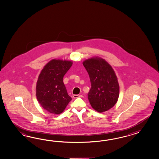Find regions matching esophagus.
<instances>
[{"instance_id": "obj_1", "label": "esophagus", "mask_w": 159, "mask_h": 159, "mask_svg": "<svg viewBox=\"0 0 159 159\" xmlns=\"http://www.w3.org/2000/svg\"><path fill=\"white\" fill-rule=\"evenodd\" d=\"M73 98H77L78 97H82V95H73Z\"/></svg>"}]
</instances>
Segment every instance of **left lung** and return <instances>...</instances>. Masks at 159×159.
I'll return each mask as SVG.
<instances>
[{"mask_svg":"<svg viewBox=\"0 0 159 159\" xmlns=\"http://www.w3.org/2000/svg\"><path fill=\"white\" fill-rule=\"evenodd\" d=\"M90 79L88 99L92 107L99 113L107 111L116 104L119 85L112 66L102 58L95 57L83 62Z\"/></svg>","mask_w":159,"mask_h":159,"instance_id":"left-lung-1","label":"left lung"}]
</instances>
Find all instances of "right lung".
<instances>
[{"label":"right lung","instance_id":"obj_1","mask_svg":"<svg viewBox=\"0 0 159 159\" xmlns=\"http://www.w3.org/2000/svg\"><path fill=\"white\" fill-rule=\"evenodd\" d=\"M72 65L70 61L52 60L39 75L36 97L40 105L51 113L60 114L72 100L63 82L65 75Z\"/></svg>","mask_w":159,"mask_h":159}]
</instances>
